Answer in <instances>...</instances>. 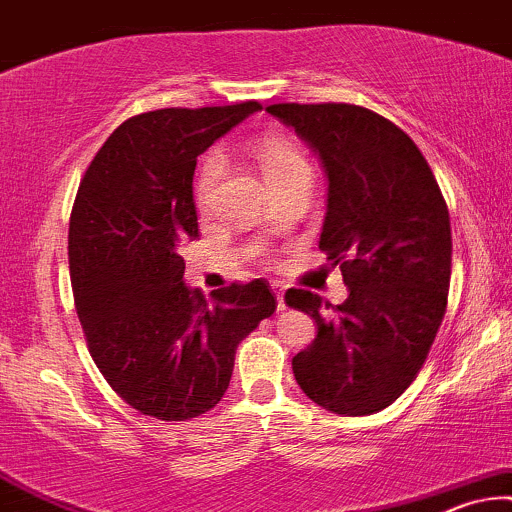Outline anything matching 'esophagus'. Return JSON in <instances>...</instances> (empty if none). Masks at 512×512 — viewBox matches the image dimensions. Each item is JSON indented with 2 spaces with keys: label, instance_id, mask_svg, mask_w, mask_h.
<instances>
[{
  "label": "esophagus",
  "instance_id": "obj_1",
  "mask_svg": "<svg viewBox=\"0 0 512 512\" xmlns=\"http://www.w3.org/2000/svg\"><path fill=\"white\" fill-rule=\"evenodd\" d=\"M271 290H274V295H276V307L281 309H286V300H283V295H286V288L281 286V283H271Z\"/></svg>",
  "mask_w": 512,
  "mask_h": 512
}]
</instances>
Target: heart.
<instances>
[{"label": "heart", "mask_w": 512, "mask_h": 512, "mask_svg": "<svg viewBox=\"0 0 512 512\" xmlns=\"http://www.w3.org/2000/svg\"><path fill=\"white\" fill-rule=\"evenodd\" d=\"M255 158L260 163V170L264 174V181L271 186L288 184V181H312V167H309L307 158L297 151L288 141L269 137L264 139L260 146L255 148ZM224 174V158L219 153H210L208 158L200 165L198 179H196V200L200 208H208L212 193L219 177Z\"/></svg>", "instance_id": "b5f03b06"}]
</instances>
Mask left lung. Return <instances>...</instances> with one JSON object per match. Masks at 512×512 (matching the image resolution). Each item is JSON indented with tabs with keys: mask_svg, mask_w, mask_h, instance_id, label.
<instances>
[{
	"mask_svg": "<svg viewBox=\"0 0 512 512\" xmlns=\"http://www.w3.org/2000/svg\"><path fill=\"white\" fill-rule=\"evenodd\" d=\"M319 155L328 179L319 248L340 267L347 300L290 288L288 307L316 321L293 357L297 385L340 416L383 411L416 378L446 312L451 222L428 160L383 115L349 103L267 108Z\"/></svg>",
	"mask_w": 512,
	"mask_h": 512,
	"instance_id": "1",
	"label": "left lung"
}]
</instances>
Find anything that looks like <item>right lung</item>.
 <instances>
[{"instance_id":"right-lung-1","label":"right lung","mask_w":512,"mask_h":512,"mask_svg":"<svg viewBox=\"0 0 512 512\" xmlns=\"http://www.w3.org/2000/svg\"><path fill=\"white\" fill-rule=\"evenodd\" d=\"M260 108L141 113L115 129L80 181L68 231L75 309L103 378L144 416L189 420L219 404L238 342L276 312L262 278L205 300L184 283L179 255L198 238V155Z\"/></svg>"}]
</instances>
